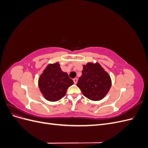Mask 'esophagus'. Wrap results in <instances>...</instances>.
<instances>
[{
    "instance_id": "1",
    "label": "esophagus",
    "mask_w": 148,
    "mask_h": 148,
    "mask_svg": "<svg viewBox=\"0 0 148 148\" xmlns=\"http://www.w3.org/2000/svg\"><path fill=\"white\" fill-rule=\"evenodd\" d=\"M73 82L75 84H77V82H78V79L77 78H75L73 79Z\"/></svg>"
}]
</instances>
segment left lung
<instances>
[{
	"label": "left lung",
	"mask_w": 148,
	"mask_h": 148,
	"mask_svg": "<svg viewBox=\"0 0 148 148\" xmlns=\"http://www.w3.org/2000/svg\"><path fill=\"white\" fill-rule=\"evenodd\" d=\"M77 85L89 99L99 101L109 92L111 79L99 64L88 63L83 65L82 75Z\"/></svg>",
	"instance_id": "8db88e82"
}]
</instances>
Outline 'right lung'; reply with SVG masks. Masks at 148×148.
<instances>
[{
	"label": "right lung",
	"instance_id": "obj_1",
	"mask_svg": "<svg viewBox=\"0 0 148 148\" xmlns=\"http://www.w3.org/2000/svg\"><path fill=\"white\" fill-rule=\"evenodd\" d=\"M73 84V80L69 78L68 74L62 71L58 62L49 64L38 81L39 88L44 97L52 102L63 97L66 89Z\"/></svg>",
	"mask_w": 148,
	"mask_h": 148
}]
</instances>
